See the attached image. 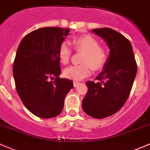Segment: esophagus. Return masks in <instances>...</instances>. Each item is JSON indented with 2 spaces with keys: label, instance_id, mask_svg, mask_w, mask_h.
I'll return each mask as SVG.
<instances>
[{
  "label": "esophagus",
  "instance_id": "obj_1",
  "mask_svg": "<svg viewBox=\"0 0 150 150\" xmlns=\"http://www.w3.org/2000/svg\"><path fill=\"white\" fill-rule=\"evenodd\" d=\"M79 83H80V82H79V81H74V87H76V86H78L79 84Z\"/></svg>",
  "mask_w": 150,
  "mask_h": 150
}]
</instances>
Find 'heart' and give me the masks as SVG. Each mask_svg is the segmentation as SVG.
Listing matches in <instances>:
<instances>
[{
	"instance_id": "1",
	"label": "heart",
	"mask_w": 150,
	"mask_h": 150,
	"mask_svg": "<svg viewBox=\"0 0 150 150\" xmlns=\"http://www.w3.org/2000/svg\"><path fill=\"white\" fill-rule=\"evenodd\" d=\"M74 49L83 52L81 64L73 65L64 70L65 77L72 80H81L91 74V69L99 71L105 67L108 60L107 50L99 45L97 39L85 35L72 40ZM72 50L69 43L64 41L59 50V58L63 64H67L71 56Z\"/></svg>"
}]
</instances>
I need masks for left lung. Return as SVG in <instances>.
<instances>
[{
	"instance_id": "1",
	"label": "left lung",
	"mask_w": 150,
	"mask_h": 150,
	"mask_svg": "<svg viewBox=\"0 0 150 150\" xmlns=\"http://www.w3.org/2000/svg\"><path fill=\"white\" fill-rule=\"evenodd\" d=\"M110 49L97 82L86 83L88 91L82 101V108L90 117L102 119L113 115L125 104L137 74V63L131 43L122 34L112 28L93 29Z\"/></svg>"
}]
</instances>
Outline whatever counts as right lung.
I'll return each instance as SVG.
<instances>
[{
  "mask_svg": "<svg viewBox=\"0 0 150 150\" xmlns=\"http://www.w3.org/2000/svg\"><path fill=\"white\" fill-rule=\"evenodd\" d=\"M69 31L59 27L38 28L24 37L17 49L13 68L16 88L25 107L40 118L60 114L74 86L71 80L59 78V50Z\"/></svg>",
  "mask_w": 150,
  "mask_h": 150,
  "instance_id": "1",
  "label": "right lung"
}]
</instances>
